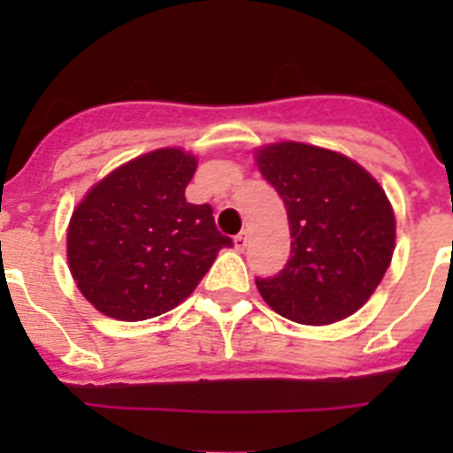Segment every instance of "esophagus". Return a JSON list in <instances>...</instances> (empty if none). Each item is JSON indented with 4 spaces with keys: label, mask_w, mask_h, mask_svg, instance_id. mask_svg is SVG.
Returning <instances> with one entry per match:
<instances>
[{
    "label": "esophagus",
    "mask_w": 453,
    "mask_h": 453,
    "mask_svg": "<svg viewBox=\"0 0 453 453\" xmlns=\"http://www.w3.org/2000/svg\"><path fill=\"white\" fill-rule=\"evenodd\" d=\"M247 242H250L247 234H238L234 238V245H235V250H238V251H245L247 250Z\"/></svg>",
    "instance_id": "esophagus-1"
}]
</instances>
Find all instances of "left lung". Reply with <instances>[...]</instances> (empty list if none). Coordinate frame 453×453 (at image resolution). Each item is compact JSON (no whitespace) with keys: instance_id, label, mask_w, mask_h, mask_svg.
I'll return each instance as SVG.
<instances>
[{"instance_id":"1","label":"left lung","mask_w":453,"mask_h":453,"mask_svg":"<svg viewBox=\"0 0 453 453\" xmlns=\"http://www.w3.org/2000/svg\"><path fill=\"white\" fill-rule=\"evenodd\" d=\"M256 163L286 203L292 238L286 267L256 279L261 297L311 326L354 315L395 251V213L383 188L347 156L303 142L261 147Z\"/></svg>"}]
</instances>
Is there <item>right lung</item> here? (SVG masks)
Wrapping results in <instances>:
<instances>
[{
	"instance_id": "obj_1",
	"label": "right lung",
	"mask_w": 453,
	"mask_h": 453,
	"mask_svg": "<svg viewBox=\"0 0 453 453\" xmlns=\"http://www.w3.org/2000/svg\"><path fill=\"white\" fill-rule=\"evenodd\" d=\"M197 158L177 147L124 163L88 190L67 226V263L83 297L122 322L163 315L190 297L231 238L213 208L188 203Z\"/></svg>"
}]
</instances>
